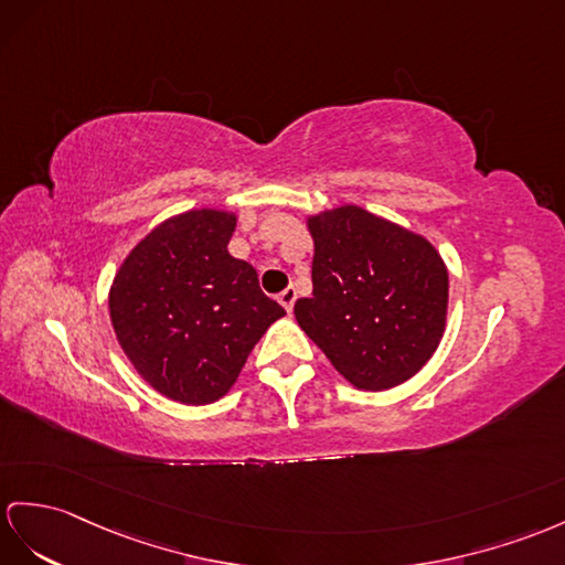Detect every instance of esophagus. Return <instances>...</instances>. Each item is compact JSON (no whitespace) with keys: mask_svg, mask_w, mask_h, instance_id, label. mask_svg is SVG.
Segmentation results:
<instances>
[{"mask_svg":"<svg viewBox=\"0 0 565 565\" xmlns=\"http://www.w3.org/2000/svg\"><path fill=\"white\" fill-rule=\"evenodd\" d=\"M278 301L285 307V311L290 313L292 307H295V301H297V290H295V287H292V285L285 287V290L280 292V297H278Z\"/></svg>","mask_w":565,"mask_h":565,"instance_id":"1","label":"esophagus"}]
</instances>
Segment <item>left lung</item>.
Listing matches in <instances>:
<instances>
[{"label": "left lung", "instance_id": "obj_1", "mask_svg": "<svg viewBox=\"0 0 565 565\" xmlns=\"http://www.w3.org/2000/svg\"><path fill=\"white\" fill-rule=\"evenodd\" d=\"M313 295L301 330L362 391L401 386L444 335L448 270L424 237L356 205L309 217Z\"/></svg>", "mask_w": 565, "mask_h": 565}]
</instances>
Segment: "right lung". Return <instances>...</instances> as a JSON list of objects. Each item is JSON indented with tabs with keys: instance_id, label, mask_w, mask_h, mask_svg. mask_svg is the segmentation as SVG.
<instances>
[{
	"instance_id": "add662e5",
	"label": "right lung",
	"mask_w": 565,
	"mask_h": 565,
	"mask_svg": "<svg viewBox=\"0 0 565 565\" xmlns=\"http://www.w3.org/2000/svg\"><path fill=\"white\" fill-rule=\"evenodd\" d=\"M237 220L189 211L156 227L124 260L109 316L121 350L162 395L186 405L223 397L285 309L254 266L230 256Z\"/></svg>"
}]
</instances>
